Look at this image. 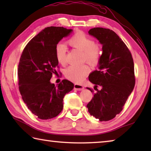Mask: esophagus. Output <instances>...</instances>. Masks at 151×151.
<instances>
[{
	"label": "esophagus",
	"mask_w": 151,
	"mask_h": 151,
	"mask_svg": "<svg viewBox=\"0 0 151 151\" xmlns=\"http://www.w3.org/2000/svg\"><path fill=\"white\" fill-rule=\"evenodd\" d=\"M74 88L77 91H83L84 89V87L83 85H79V84H75V85H74Z\"/></svg>",
	"instance_id": "obj_1"
}]
</instances>
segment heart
Segmentation results:
<instances>
[{"label":"heart","mask_w":151,"mask_h":151,"mask_svg":"<svg viewBox=\"0 0 151 151\" xmlns=\"http://www.w3.org/2000/svg\"><path fill=\"white\" fill-rule=\"evenodd\" d=\"M68 45L83 52L84 60L90 65L94 66L99 63L102 56L101 47L85 32L78 31L68 40ZM66 45L60 43L55 47V57L60 65H65L66 55ZM88 73V68L86 65H71L65 70L66 78L74 82H80Z\"/></svg>","instance_id":"1"}]
</instances>
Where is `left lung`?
<instances>
[{"label":"left lung","mask_w":151,"mask_h":151,"mask_svg":"<svg viewBox=\"0 0 151 151\" xmlns=\"http://www.w3.org/2000/svg\"><path fill=\"white\" fill-rule=\"evenodd\" d=\"M103 45L99 69L88 76L96 92L86 105L91 116L100 121L114 119L122 111L135 85L134 62L131 51L113 30L96 27L88 31ZM101 86L99 91L97 87ZM92 93L93 89L87 88Z\"/></svg>","instance_id":"left-lung-1"}]
</instances>
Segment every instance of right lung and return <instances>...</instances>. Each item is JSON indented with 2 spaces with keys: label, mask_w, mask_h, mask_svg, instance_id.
<instances>
[{
  "label": "right lung",
  "mask_w": 151,
  "mask_h": 151,
  "mask_svg": "<svg viewBox=\"0 0 151 151\" xmlns=\"http://www.w3.org/2000/svg\"><path fill=\"white\" fill-rule=\"evenodd\" d=\"M72 29L49 27L28 42L22 51L18 67L19 88L22 100L32 114L47 120L59 114L63 108V99L74 87L64 79L57 86L50 83L52 75L58 74L55 47Z\"/></svg>",
  "instance_id": "1"
}]
</instances>
